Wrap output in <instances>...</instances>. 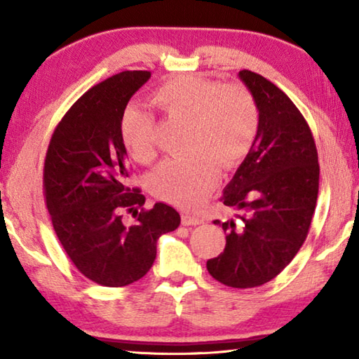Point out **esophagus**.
Returning a JSON list of instances; mask_svg holds the SVG:
<instances>
[{
    "label": "esophagus",
    "instance_id": "1",
    "mask_svg": "<svg viewBox=\"0 0 359 359\" xmlns=\"http://www.w3.org/2000/svg\"><path fill=\"white\" fill-rule=\"evenodd\" d=\"M201 223H203L201 218L188 215V214H182V224H184V226H196V224H201Z\"/></svg>",
    "mask_w": 359,
    "mask_h": 359
}]
</instances>
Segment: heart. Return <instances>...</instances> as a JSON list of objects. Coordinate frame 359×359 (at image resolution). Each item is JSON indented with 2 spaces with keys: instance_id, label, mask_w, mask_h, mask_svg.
Returning <instances> with one entry per match:
<instances>
[{
  "instance_id": "heart-1",
  "label": "heart",
  "mask_w": 359,
  "mask_h": 359,
  "mask_svg": "<svg viewBox=\"0 0 359 359\" xmlns=\"http://www.w3.org/2000/svg\"><path fill=\"white\" fill-rule=\"evenodd\" d=\"M154 102L169 117L190 123L185 160L163 163L150 175L156 198L182 209H196L220 179V165L233 169L247 156L257 139L259 115L252 93L239 83L220 85L199 76H175L155 90ZM155 120L128 107L120 135L139 163L155 158Z\"/></svg>"
}]
</instances>
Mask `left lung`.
I'll use <instances>...</instances> for the list:
<instances>
[{"mask_svg": "<svg viewBox=\"0 0 359 359\" xmlns=\"http://www.w3.org/2000/svg\"><path fill=\"white\" fill-rule=\"evenodd\" d=\"M238 76L257 102L259 125L250 151L223 188V204L245 214L236 215L239 222H214L226 233V245L208 261V271L228 287L252 288L280 274L306 241L320 166L311 128L293 101L257 72Z\"/></svg>", "mask_w": 359, "mask_h": 359, "instance_id": "left-lung-1", "label": "left lung"}]
</instances>
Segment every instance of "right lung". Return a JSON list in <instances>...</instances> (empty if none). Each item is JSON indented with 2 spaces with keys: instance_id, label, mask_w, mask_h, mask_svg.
<instances>
[{
  "instance_id": "add662e5",
  "label": "right lung",
  "mask_w": 359,
  "mask_h": 359,
  "mask_svg": "<svg viewBox=\"0 0 359 359\" xmlns=\"http://www.w3.org/2000/svg\"><path fill=\"white\" fill-rule=\"evenodd\" d=\"M150 71H123L83 93L48 144L44 196L53 229L72 263L102 287H126L147 274L156 242L177 229L180 215L156 203L150 210L137 188L128 187V155L120 125L126 104ZM137 215L125 227L121 214Z\"/></svg>"
}]
</instances>
